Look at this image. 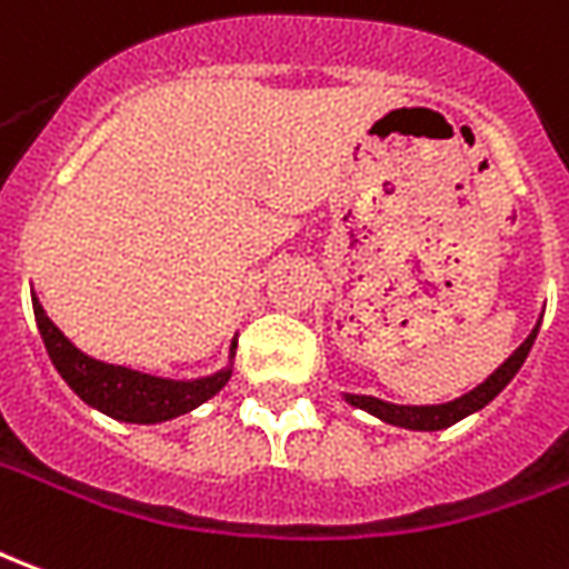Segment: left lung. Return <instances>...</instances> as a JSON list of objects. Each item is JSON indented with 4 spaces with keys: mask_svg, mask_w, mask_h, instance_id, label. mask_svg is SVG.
<instances>
[{
    "mask_svg": "<svg viewBox=\"0 0 569 569\" xmlns=\"http://www.w3.org/2000/svg\"><path fill=\"white\" fill-rule=\"evenodd\" d=\"M536 333H539V325L530 330V337H527V340H523L521 346H518V349H515V352H511V356L481 382V386H475L471 392H466L462 398H453V401H447V405H389V401H380V398H373V395H346V401L352 407L368 410L373 417H380V420L389 422V426L417 429V432H438V429H447V426H453V422H459L462 417H469L475 410H481L485 405H490V401L509 386L511 377L521 370L523 358H527V352H530V346H533L536 340Z\"/></svg>",
    "mask_w": 569,
    "mask_h": 569,
    "instance_id": "left-lung-1",
    "label": "left lung"
}]
</instances>
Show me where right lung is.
<instances>
[{"label":"right lung","mask_w":569,"mask_h":569,"mask_svg":"<svg viewBox=\"0 0 569 569\" xmlns=\"http://www.w3.org/2000/svg\"><path fill=\"white\" fill-rule=\"evenodd\" d=\"M33 312L42 342H46L48 358L58 368V373L67 380L72 392L82 398L84 405L98 407L100 413H107L112 420L122 422H164L174 420L180 413H189L208 398L220 392L232 377V370H217L213 377L201 380H162V377H149L140 370L119 368V365H103L94 361L84 352H79L58 325L46 316L42 303L33 293ZM236 356V340L229 349V358Z\"/></svg>","instance_id":"right-lung-1"}]
</instances>
